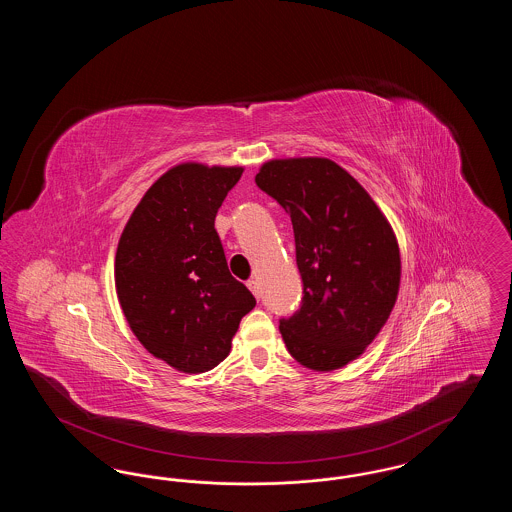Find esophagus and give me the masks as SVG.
Here are the masks:
<instances>
[{"label": "esophagus", "instance_id": "34e87169", "mask_svg": "<svg viewBox=\"0 0 512 512\" xmlns=\"http://www.w3.org/2000/svg\"><path fill=\"white\" fill-rule=\"evenodd\" d=\"M247 288L251 290V293H253L255 297H259V284H257V280H255V278L247 280Z\"/></svg>", "mask_w": 512, "mask_h": 512}]
</instances>
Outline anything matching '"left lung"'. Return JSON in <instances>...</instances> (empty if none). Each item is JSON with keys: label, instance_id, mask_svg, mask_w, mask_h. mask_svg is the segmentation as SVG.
I'll use <instances>...</instances> for the list:
<instances>
[{"label": "left lung", "instance_id": "1", "mask_svg": "<svg viewBox=\"0 0 512 512\" xmlns=\"http://www.w3.org/2000/svg\"><path fill=\"white\" fill-rule=\"evenodd\" d=\"M255 182L292 219L303 299L280 320L290 355L317 372L355 361L397 301L401 255L390 222L349 172L324 157L272 159Z\"/></svg>", "mask_w": 512, "mask_h": 512}]
</instances>
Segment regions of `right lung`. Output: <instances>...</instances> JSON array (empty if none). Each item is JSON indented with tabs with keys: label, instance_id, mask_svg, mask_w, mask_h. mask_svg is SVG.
I'll return each instance as SVG.
<instances>
[{
	"label": "right lung",
	"instance_id": "add662e5",
	"mask_svg": "<svg viewBox=\"0 0 512 512\" xmlns=\"http://www.w3.org/2000/svg\"><path fill=\"white\" fill-rule=\"evenodd\" d=\"M242 167L182 163L153 182L122 230L115 288L130 330L180 372H207L230 353L255 297L226 265L215 230Z\"/></svg>",
	"mask_w": 512,
	"mask_h": 512
}]
</instances>
